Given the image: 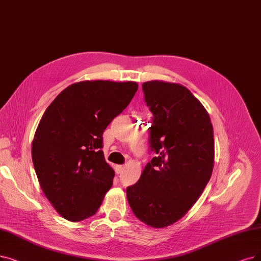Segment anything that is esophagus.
<instances>
[{
    "instance_id": "1",
    "label": "esophagus",
    "mask_w": 261,
    "mask_h": 261,
    "mask_svg": "<svg viewBox=\"0 0 261 261\" xmlns=\"http://www.w3.org/2000/svg\"><path fill=\"white\" fill-rule=\"evenodd\" d=\"M123 169H124V167L121 165H117L116 167H114V170H116V173H118V174L121 173L123 171Z\"/></svg>"
}]
</instances>
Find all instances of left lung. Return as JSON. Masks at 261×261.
<instances>
[{
    "label": "left lung",
    "instance_id": "1",
    "mask_svg": "<svg viewBox=\"0 0 261 261\" xmlns=\"http://www.w3.org/2000/svg\"><path fill=\"white\" fill-rule=\"evenodd\" d=\"M142 90L153 113L149 140L156 155L126 196L135 216L164 228L187 213L211 178L213 126L202 103L185 87L152 80Z\"/></svg>",
    "mask_w": 261,
    "mask_h": 261
}]
</instances>
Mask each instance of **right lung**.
Returning <instances> with one entry per match:
<instances>
[{"label":"right lung","instance_id":"add662e5","mask_svg":"<svg viewBox=\"0 0 261 261\" xmlns=\"http://www.w3.org/2000/svg\"><path fill=\"white\" fill-rule=\"evenodd\" d=\"M136 82L81 81L55 98L41 117L32 142V161L45 196L70 222L94 215L112 186L102 133L128 106Z\"/></svg>","mask_w":261,"mask_h":261}]
</instances>
